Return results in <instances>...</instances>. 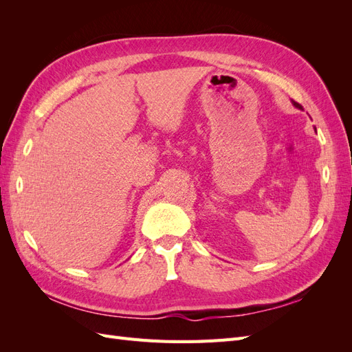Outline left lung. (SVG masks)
Returning a JSON list of instances; mask_svg holds the SVG:
<instances>
[{
	"mask_svg": "<svg viewBox=\"0 0 352 352\" xmlns=\"http://www.w3.org/2000/svg\"><path fill=\"white\" fill-rule=\"evenodd\" d=\"M294 105H295V107H298V109H302V105H301V104H298V102H295V101H294Z\"/></svg>",
	"mask_w": 352,
	"mask_h": 352,
	"instance_id": "left-lung-1",
	"label": "left lung"
}]
</instances>
